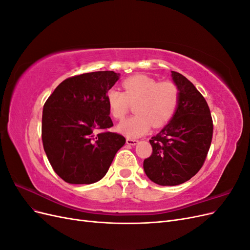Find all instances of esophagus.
Here are the masks:
<instances>
[{"label": "esophagus", "mask_w": 250, "mask_h": 250, "mask_svg": "<svg viewBox=\"0 0 250 250\" xmlns=\"http://www.w3.org/2000/svg\"><path fill=\"white\" fill-rule=\"evenodd\" d=\"M138 140H135V139H131V138H127L126 139V144H127V145H137V144H138Z\"/></svg>", "instance_id": "1"}]
</instances>
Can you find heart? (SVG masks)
Wrapping results in <instances>:
<instances>
[{
	"instance_id": "obj_1",
	"label": "heart",
	"mask_w": 250,
	"mask_h": 250,
	"mask_svg": "<svg viewBox=\"0 0 250 250\" xmlns=\"http://www.w3.org/2000/svg\"><path fill=\"white\" fill-rule=\"evenodd\" d=\"M124 93L111 87L106 92V101L111 116L122 120L134 103L131 118L118 125V130L127 137L137 138L146 133L152 124L157 128L166 124L175 113L180 89L174 81H158L147 75H134L122 82Z\"/></svg>"
}]
</instances>
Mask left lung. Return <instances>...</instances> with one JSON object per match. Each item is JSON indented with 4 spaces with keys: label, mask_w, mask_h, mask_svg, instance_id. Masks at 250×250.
<instances>
[{
    "label": "left lung",
    "mask_w": 250,
    "mask_h": 250,
    "mask_svg": "<svg viewBox=\"0 0 250 250\" xmlns=\"http://www.w3.org/2000/svg\"><path fill=\"white\" fill-rule=\"evenodd\" d=\"M180 89L178 107L161 132L149 140L152 153L144 170L153 183L177 186L191 179L203 166L213 139V119L208 105L184 75L172 71Z\"/></svg>",
    "instance_id": "1"
}]
</instances>
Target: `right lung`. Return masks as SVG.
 <instances>
[{
    "label": "right lung",
    "mask_w": 250,
    "mask_h": 250,
    "mask_svg": "<svg viewBox=\"0 0 250 250\" xmlns=\"http://www.w3.org/2000/svg\"><path fill=\"white\" fill-rule=\"evenodd\" d=\"M112 71L76 75L63 80L43 105L42 139L57 175L72 185H89L107 173L123 135L113 126L106 92L119 80Z\"/></svg>",
    "instance_id": "right-lung-1"
}]
</instances>
